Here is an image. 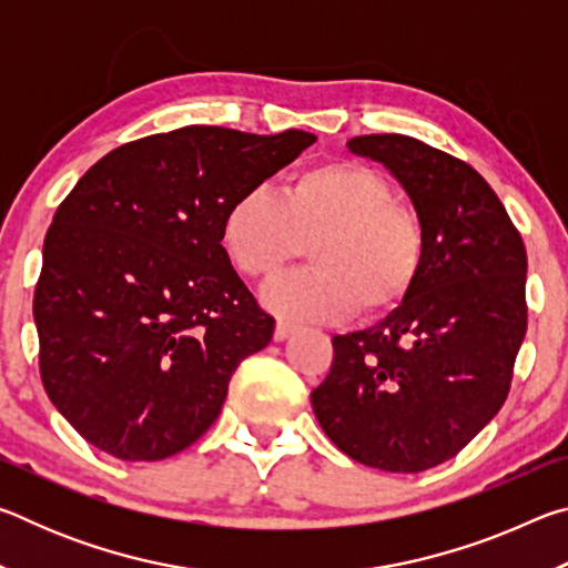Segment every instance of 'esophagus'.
Wrapping results in <instances>:
<instances>
[{
  "label": "esophagus",
  "mask_w": 568,
  "mask_h": 568,
  "mask_svg": "<svg viewBox=\"0 0 568 568\" xmlns=\"http://www.w3.org/2000/svg\"><path fill=\"white\" fill-rule=\"evenodd\" d=\"M293 333H295V325H293V323H287V321H277V323H275V333H273V338H275V341H285V338H291Z\"/></svg>",
  "instance_id": "34e87169"
}]
</instances>
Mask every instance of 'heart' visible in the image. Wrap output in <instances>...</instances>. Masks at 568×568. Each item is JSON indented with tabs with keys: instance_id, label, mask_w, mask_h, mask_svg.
<instances>
[{
	"instance_id": "heart-1",
	"label": "heart",
	"mask_w": 568,
	"mask_h": 568,
	"mask_svg": "<svg viewBox=\"0 0 568 568\" xmlns=\"http://www.w3.org/2000/svg\"><path fill=\"white\" fill-rule=\"evenodd\" d=\"M223 247L240 273L271 281L313 243L311 271L265 287L263 303L291 321L331 323L361 307L381 315L398 307L426 263V227L396 203V187L363 162L307 168L283 195L257 185L237 195L223 217Z\"/></svg>"
}]
</instances>
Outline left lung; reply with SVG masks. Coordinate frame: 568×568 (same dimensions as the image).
Here are the masks:
<instances>
[{"instance_id": "8db88e82", "label": "left lung", "mask_w": 568, "mask_h": 568, "mask_svg": "<svg viewBox=\"0 0 568 568\" xmlns=\"http://www.w3.org/2000/svg\"><path fill=\"white\" fill-rule=\"evenodd\" d=\"M348 150L400 182L428 250L396 311L335 335L313 413L358 464L418 474L454 458L504 406L526 335V247L464 160L406 134H361Z\"/></svg>"}]
</instances>
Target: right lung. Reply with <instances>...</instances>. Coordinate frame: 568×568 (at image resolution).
<instances>
[{"mask_svg": "<svg viewBox=\"0 0 568 568\" xmlns=\"http://www.w3.org/2000/svg\"><path fill=\"white\" fill-rule=\"evenodd\" d=\"M318 140L190 124L112 150L57 207L34 287L54 408L122 460L185 450L273 338L223 247L225 210Z\"/></svg>", "mask_w": 568, "mask_h": 568, "instance_id": "right-lung-1", "label": "right lung"}]
</instances>
